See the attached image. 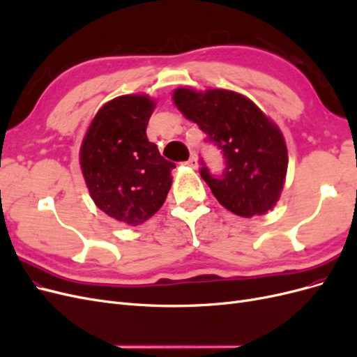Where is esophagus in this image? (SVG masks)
I'll return each instance as SVG.
<instances>
[{"label":"esophagus","mask_w":357,"mask_h":357,"mask_svg":"<svg viewBox=\"0 0 357 357\" xmlns=\"http://www.w3.org/2000/svg\"><path fill=\"white\" fill-rule=\"evenodd\" d=\"M188 167H190V168H193V169H197V168L199 167L198 159H197L195 156H192V158L188 160Z\"/></svg>","instance_id":"esophagus-1"}]
</instances>
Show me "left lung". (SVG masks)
<instances>
[{"label":"left lung","instance_id":"1","mask_svg":"<svg viewBox=\"0 0 357 357\" xmlns=\"http://www.w3.org/2000/svg\"><path fill=\"white\" fill-rule=\"evenodd\" d=\"M172 101L223 152L222 177L201 169L215 199L241 218L274 208L284 188L289 156L283 132L273 119L243 93L228 89L177 88Z\"/></svg>","mask_w":357,"mask_h":357}]
</instances>
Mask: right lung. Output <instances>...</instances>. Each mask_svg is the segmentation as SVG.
I'll list each match as a JSON object with an SVG mask.
<instances>
[{"mask_svg": "<svg viewBox=\"0 0 357 357\" xmlns=\"http://www.w3.org/2000/svg\"><path fill=\"white\" fill-rule=\"evenodd\" d=\"M155 107L146 93L113 98L96 112L80 146V168L92 201L109 218L129 226L159 211L176 168L147 138Z\"/></svg>", "mask_w": 357, "mask_h": 357, "instance_id": "obj_1", "label": "right lung"}]
</instances>
